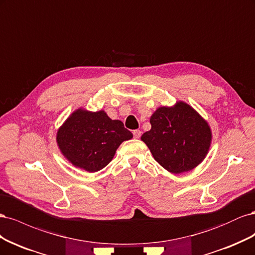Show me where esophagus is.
Listing matches in <instances>:
<instances>
[{
	"label": "esophagus",
	"instance_id": "34e87169",
	"mask_svg": "<svg viewBox=\"0 0 255 255\" xmlns=\"http://www.w3.org/2000/svg\"><path fill=\"white\" fill-rule=\"evenodd\" d=\"M133 135H134V138H136V139H138L141 136V130L139 129H135L133 132Z\"/></svg>",
	"mask_w": 255,
	"mask_h": 255
}]
</instances>
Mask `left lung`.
<instances>
[{"instance_id": "8db88e82", "label": "left lung", "mask_w": 255, "mask_h": 255, "mask_svg": "<svg viewBox=\"0 0 255 255\" xmlns=\"http://www.w3.org/2000/svg\"><path fill=\"white\" fill-rule=\"evenodd\" d=\"M151 129L142 134L157 163L167 171L179 174L200 165L213 139L208 122L184 101L160 106L150 118Z\"/></svg>"}]
</instances>
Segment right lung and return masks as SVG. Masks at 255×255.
<instances>
[{
	"label": "right lung",
	"instance_id": "right-lung-1",
	"mask_svg": "<svg viewBox=\"0 0 255 255\" xmlns=\"http://www.w3.org/2000/svg\"><path fill=\"white\" fill-rule=\"evenodd\" d=\"M132 138L122 121L111 119L102 110L90 112L80 107L58 128L56 142L69 163L97 172L111 163L123 141Z\"/></svg>",
	"mask_w": 255,
	"mask_h": 255
}]
</instances>
